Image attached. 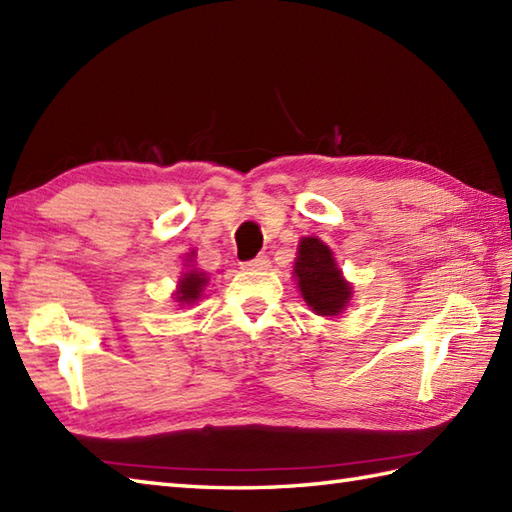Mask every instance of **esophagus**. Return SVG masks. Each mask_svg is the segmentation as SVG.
Segmentation results:
<instances>
[{"instance_id":"esophagus-1","label":"esophagus","mask_w":512,"mask_h":512,"mask_svg":"<svg viewBox=\"0 0 512 512\" xmlns=\"http://www.w3.org/2000/svg\"><path fill=\"white\" fill-rule=\"evenodd\" d=\"M270 268V259L266 255H257L250 262H242V270H268Z\"/></svg>"}]
</instances>
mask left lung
Masks as SVG:
<instances>
[{"label":"left lung","mask_w":512,"mask_h":512,"mask_svg":"<svg viewBox=\"0 0 512 512\" xmlns=\"http://www.w3.org/2000/svg\"><path fill=\"white\" fill-rule=\"evenodd\" d=\"M295 279L303 301L319 317H339L352 297V286L343 279L330 246L319 237H303L297 248Z\"/></svg>","instance_id":"obj_1"}]
</instances>
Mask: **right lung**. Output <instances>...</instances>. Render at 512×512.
<instances>
[{"label": "right lung", "instance_id": "add662e5", "mask_svg": "<svg viewBox=\"0 0 512 512\" xmlns=\"http://www.w3.org/2000/svg\"><path fill=\"white\" fill-rule=\"evenodd\" d=\"M193 253H195V250H191L189 257H193ZM206 284H209V277H206V273H202V270H198V268H191L180 277L178 290H176V295H173V297H176L180 306H191V303L200 299L202 288Z\"/></svg>", "mask_w": 512, "mask_h": 512}]
</instances>
